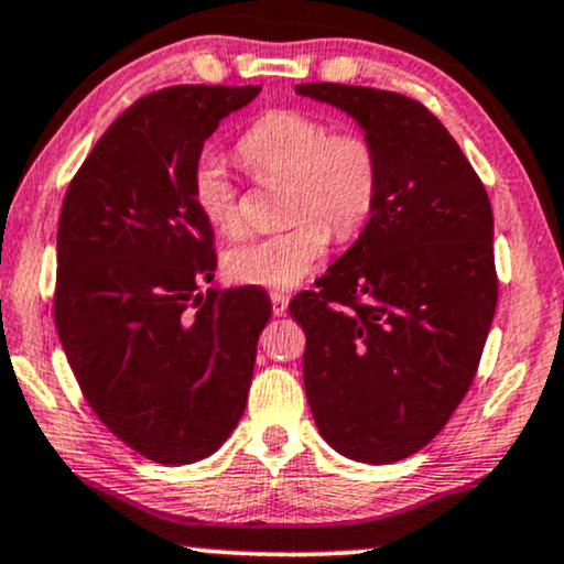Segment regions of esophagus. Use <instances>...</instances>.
Instances as JSON below:
<instances>
[{
  "instance_id": "1",
  "label": "esophagus",
  "mask_w": 564,
  "mask_h": 564,
  "mask_svg": "<svg viewBox=\"0 0 564 564\" xmlns=\"http://www.w3.org/2000/svg\"><path fill=\"white\" fill-rule=\"evenodd\" d=\"M270 302H273V315L275 317L286 315V310H289V296L286 294H281V291H273V294H270Z\"/></svg>"
}]
</instances>
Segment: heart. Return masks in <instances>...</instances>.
Segmentation results:
<instances>
[{
  "instance_id": "b5f03b06",
  "label": "heart",
  "mask_w": 564,
  "mask_h": 564,
  "mask_svg": "<svg viewBox=\"0 0 564 564\" xmlns=\"http://www.w3.org/2000/svg\"><path fill=\"white\" fill-rule=\"evenodd\" d=\"M241 159L260 180L289 182L286 231L249 239L226 252L237 283L291 289L315 270L335 237L348 239L367 224L380 197L382 161L375 140L359 130L330 132L325 119L299 109H273L239 140ZM192 203L213 229L241 231L239 189L216 155H199L189 176Z\"/></svg>"
}]
</instances>
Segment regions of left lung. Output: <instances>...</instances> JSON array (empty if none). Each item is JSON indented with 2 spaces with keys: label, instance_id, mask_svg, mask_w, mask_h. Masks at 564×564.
I'll return each mask as SVG.
<instances>
[{
  "label": "left lung",
  "instance_id": "1",
  "mask_svg": "<svg viewBox=\"0 0 564 564\" xmlns=\"http://www.w3.org/2000/svg\"><path fill=\"white\" fill-rule=\"evenodd\" d=\"M375 140L380 197L317 291L289 304L304 327V390L319 434L351 460L395 463L434 440L471 388L497 306L487 189L434 113L393 90L302 83Z\"/></svg>",
  "mask_w": 564,
  "mask_h": 564
}]
</instances>
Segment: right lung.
I'll use <instances>...</instances> for the list:
<instances>
[{"instance_id": "right-lung-1", "label": "right lung", "mask_w": 564, "mask_h": 564, "mask_svg": "<svg viewBox=\"0 0 564 564\" xmlns=\"http://www.w3.org/2000/svg\"><path fill=\"white\" fill-rule=\"evenodd\" d=\"M260 85H174L142 96L69 182L56 231L54 319L85 401L163 466L216 453L239 424L258 338V286L208 289L213 229L189 176L220 119Z\"/></svg>"}]
</instances>
